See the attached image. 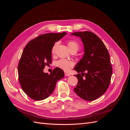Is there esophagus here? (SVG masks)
Segmentation results:
<instances>
[{
	"mask_svg": "<svg viewBox=\"0 0 130 130\" xmlns=\"http://www.w3.org/2000/svg\"><path fill=\"white\" fill-rule=\"evenodd\" d=\"M64 75H65V76H70V75L69 73H68L64 72Z\"/></svg>",
	"mask_w": 130,
	"mask_h": 130,
	"instance_id": "esophagus-1",
	"label": "esophagus"
}]
</instances>
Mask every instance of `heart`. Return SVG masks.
<instances>
[{"label":"heart","instance_id":"heart-1","mask_svg":"<svg viewBox=\"0 0 130 130\" xmlns=\"http://www.w3.org/2000/svg\"><path fill=\"white\" fill-rule=\"evenodd\" d=\"M67 45L69 49L70 50L75 49L78 50V48H79V44H78V43L76 41H75L74 40L68 41L67 43ZM57 45H58V42H56L54 44L52 48L53 53H55V51ZM74 63L72 61L67 60H66V59H63V58L60 59V60H58L56 62V66L57 67L64 70V71H67V72L68 71L70 68H72L74 66Z\"/></svg>","mask_w":130,"mask_h":130}]
</instances>
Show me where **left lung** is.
<instances>
[{
    "mask_svg": "<svg viewBox=\"0 0 130 130\" xmlns=\"http://www.w3.org/2000/svg\"><path fill=\"white\" fill-rule=\"evenodd\" d=\"M71 35L81 39L85 52L74 68L81 73L75 75L78 82L74 92L85 100H94L106 92L111 82L112 67L109 53L103 42L93 32L86 31Z\"/></svg>",
    "mask_w": 130,
    "mask_h": 130,
    "instance_id": "obj_1",
    "label": "left lung"
}]
</instances>
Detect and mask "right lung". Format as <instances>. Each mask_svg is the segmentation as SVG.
Instances as JSON below:
<instances>
[{"mask_svg": "<svg viewBox=\"0 0 130 130\" xmlns=\"http://www.w3.org/2000/svg\"><path fill=\"white\" fill-rule=\"evenodd\" d=\"M66 34L63 32L39 35L23 50L18 66V78L23 90L32 99H46L54 92L57 81L64 77L63 70L58 67L50 74L43 72V69L52 62L55 43Z\"/></svg>", "mask_w": 130, "mask_h": 130, "instance_id": "1", "label": "right lung"}]
</instances>
